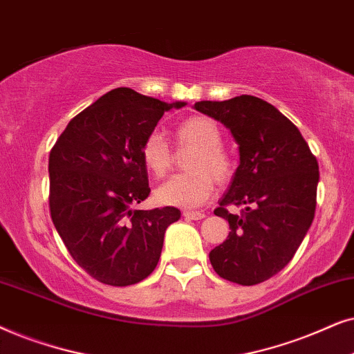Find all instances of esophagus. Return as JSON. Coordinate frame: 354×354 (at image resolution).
<instances>
[{
  "mask_svg": "<svg viewBox=\"0 0 354 354\" xmlns=\"http://www.w3.org/2000/svg\"><path fill=\"white\" fill-rule=\"evenodd\" d=\"M183 215H185V218H189V220L205 218L204 212H197V210H185V212H183Z\"/></svg>",
  "mask_w": 354,
  "mask_h": 354,
  "instance_id": "34e87169",
  "label": "esophagus"
}]
</instances>
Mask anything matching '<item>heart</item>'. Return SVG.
<instances>
[{"mask_svg": "<svg viewBox=\"0 0 354 354\" xmlns=\"http://www.w3.org/2000/svg\"><path fill=\"white\" fill-rule=\"evenodd\" d=\"M174 138L181 149H194L187 157L191 171L176 174L157 189V199L165 205L197 207L214 194L215 181L225 185L233 174V162L221 147V129L215 120L196 115L176 126ZM144 167L155 178H163L173 165V153L157 131L150 133L140 147Z\"/></svg>", "mask_w": 354, "mask_h": 354, "instance_id": "b5f03b06", "label": "heart"}]
</instances>
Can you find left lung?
Instances as JSON below:
<instances>
[{"instance_id": "1", "label": "left lung", "mask_w": 354, "mask_h": 354, "mask_svg": "<svg viewBox=\"0 0 354 354\" xmlns=\"http://www.w3.org/2000/svg\"><path fill=\"white\" fill-rule=\"evenodd\" d=\"M197 111L230 129L239 165L214 214L228 220V238L209 254L221 279L251 286L279 273L314 220L319 165L299 129L262 98L197 102ZM243 205L241 216L226 205Z\"/></svg>"}]
</instances>
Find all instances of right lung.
<instances>
[{
	"mask_svg": "<svg viewBox=\"0 0 354 354\" xmlns=\"http://www.w3.org/2000/svg\"><path fill=\"white\" fill-rule=\"evenodd\" d=\"M118 87L69 121L50 152V214L75 262L92 279L128 286L157 267L176 207L134 210L150 194L140 158L165 111L185 106Z\"/></svg>",
	"mask_w": 354,
	"mask_h": 354,
	"instance_id": "add662e5",
	"label": "right lung"
}]
</instances>
